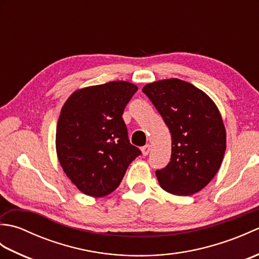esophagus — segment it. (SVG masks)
Wrapping results in <instances>:
<instances>
[{"mask_svg": "<svg viewBox=\"0 0 259 259\" xmlns=\"http://www.w3.org/2000/svg\"><path fill=\"white\" fill-rule=\"evenodd\" d=\"M150 150H151V146L150 145H146V146H144L141 148V151H142V153H144L145 156H147L148 153L150 152Z\"/></svg>", "mask_w": 259, "mask_h": 259, "instance_id": "obj_1", "label": "esophagus"}]
</instances>
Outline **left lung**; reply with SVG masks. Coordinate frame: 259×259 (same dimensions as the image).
Masks as SVG:
<instances>
[{"label":"left lung","instance_id":"left-lung-1","mask_svg":"<svg viewBox=\"0 0 259 259\" xmlns=\"http://www.w3.org/2000/svg\"><path fill=\"white\" fill-rule=\"evenodd\" d=\"M142 92L160 113L171 134V158L157 170L161 188L190 196L206 187L221 168L226 150V130L216 104L188 82H152Z\"/></svg>","mask_w":259,"mask_h":259}]
</instances>
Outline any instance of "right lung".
I'll list each match as a JSON object with an SVG mask.
<instances>
[{"instance_id":"1","label":"right lung","mask_w":259,"mask_h":259,"mask_svg":"<svg viewBox=\"0 0 259 259\" xmlns=\"http://www.w3.org/2000/svg\"><path fill=\"white\" fill-rule=\"evenodd\" d=\"M137 90L126 81L87 87L73 92L61 109L56 135L59 161L72 184L88 196L111 194L141 155L130 144L122 119Z\"/></svg>"}]
</instances>
